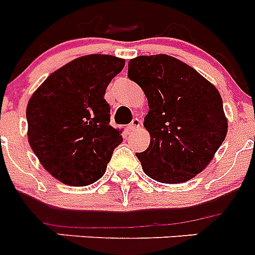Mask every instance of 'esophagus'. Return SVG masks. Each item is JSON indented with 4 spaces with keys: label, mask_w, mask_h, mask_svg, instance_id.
Here are the masks:
<instances>
[{
    "label": "esophagus",
    "mask_w": 255,
    "mask_h": 255,
    "mask_svg": "<svg viewBox=\"0 0 255 255\" xmlns=\"http://www.w3.org/2000/svg\"><path fill=\"white\" fill-rule=\"evenodd\" d=\"M140 124H141L140 120L135 117V119H132L131 123L129 124V130H130V131H134V130H136L139 128V126H140Z\"/></svg>",
    "instance_id": "esophagus-1"
}]
</instances>
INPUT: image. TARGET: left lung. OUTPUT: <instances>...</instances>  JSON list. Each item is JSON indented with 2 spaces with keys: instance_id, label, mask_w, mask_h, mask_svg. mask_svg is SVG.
I'll list each match as a JSON object with an SVG mask.
<instances>
[{
  "instance_id": "8db88e82",
  "label": "left lung",
  "mask_w": 255,
  "mask_h": 255,
  "mask_svg": "<svg viewBox=\"0 0 255 255\" xmlns=\"http://www.w3.org/2000/svg\"><path fill=\"white\" fill-rule=\"evenodd\" d=\"M128 76L143 89L149 106L144 117L149 147L136 153L144 172L163 184L193 179L226 138L221 94L197 70L167 55L132 58Z\"/></svg>"
}]
</instances>
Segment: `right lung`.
Here are the masks:
<instances>
[{
  "label": "right lung",
  "mask_w": 255,
  "mask_h": 255,
  "mask_svg": "<svg viewBox=\"0 0 255 255\" xmlns=\"http://www.w3.org/2000/svg\"><path fill=\"white\" fill-rule=\"evenodd\" d=\"M125 66L110 55H88L56 70L26 107L28 139L44 168L71 186L103 176L121 131L110 125L106 88Z\"/></svg>",
  "instance_id": "right-lung-1"
}]
</instances>
